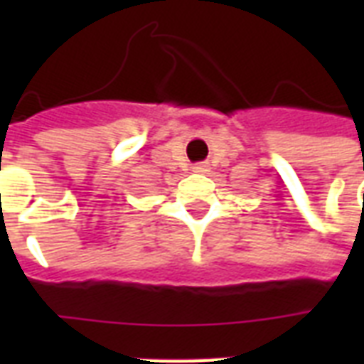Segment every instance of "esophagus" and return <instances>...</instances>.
<instances>
[{"mask_svg": "<svg viewBox=\"0 0 364 364\" xmlns=\"http://www.w3.org/2000/svg\"><path fill=\"white\" fill-rule=\"evenodd\" d=\"M193 171H196V173H208V171H210V164H208V162H200V164H194Z\"/></svg>", "mask_w": 364, "mask_h": 364, "instance_id": "34e87169", "label": "esophagus"}]
</instances>
